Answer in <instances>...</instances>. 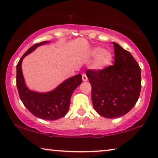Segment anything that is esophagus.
<instances>
[{
	"label": "esophagus",
	"instance_id": "obj_1",
	"mask_svg": "<svg viewBox=\"0 0 158 158\" xmlns=\"http://www.w3.org/2000/svg\"><path fill=\"white\" fill-rule=\"evenodd\" d=\"M82 80L84 81H87L88 80V78H87V75H86L85 73H83V74H82Z\"/></svg>",
	"mask_w": 158,
	"mask_h": 158
}]
</instances>
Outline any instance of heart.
<instances>
[{"label": "heart", "instance_id": "1", "mask_svg": "<svg viewBox=\"0 0 158 158\" xmlns=\"http://www.w3.org/2000/svg\"><path fill=\"white\" fill-rule=\"evenodd\" d=\"M90 56L95 58L93 62V67L98 70L106 69L111 64L113 56L108 50H106L102 48L96 47L90 51Z\"/></svg>", "mask_w": 158, "mask_h": 158}]
</instances>
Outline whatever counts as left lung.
I'll return each mask as SVG.
<instances>
[{
    "instance_id": "obj_1",
    "label": "left lung",
    "mask_w": 158,
    "mask_h": 158,
    "mask_svg": "<svg viewBox=\"0 0 158 158\" xmlns=\"http://www.w3.org/2000/svg\"><path fill=\"white\" fill-rule=\"evenodd\" d=\"M114 65L102 70H87L94 108L101 116H123L135 106L141 91V69L129 51L113 43Z\"/></svg>"
}]
</instances>
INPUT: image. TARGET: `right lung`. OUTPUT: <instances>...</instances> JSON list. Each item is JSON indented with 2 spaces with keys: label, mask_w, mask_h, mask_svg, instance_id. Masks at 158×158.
<instances>
[{
  "label": "right lung",
  "mask_w": 158,
  "mask_h": 158,
  "mask_svg": "<svg viewBox=\"0 0 158 158\" xmlns=\"http://www.w3.org/2000/svg\"><path fill=\"white\" fill-rule=\"evenodd\" d=\"M49 43L45 41L35 44L23 55L16 65V87L21 100L31 114L39 118L55 121L66 115L70 106L71 94L82 82V79L79 73L66 79L52 91L43 93L32 91L27 87L22 69L23 59L37 47Z\"/></svg>",
  "instance_id": "add662e5"
}]
</instances>
